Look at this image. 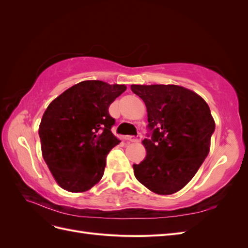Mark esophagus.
<instances>
[{
	"mask_svg": "<svg viewBox=\"0 0 248 248\" xmlns=\"http://www.w3.org/2000/svg\"><path fill=\"white\" fill-rule=\"evenodd\" d=\"M141 138H142L141 134L139 133L138 136H126V137H125V140H130V141H139V140H141Z\"/></svg>",
	"mask_w": 248,
	"mask_h": 248,
	"instance_id": "esophagus-1",
	"label": "esophagus"
}]
</instances>
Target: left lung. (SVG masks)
Here are the masks:
<instances>
[{"label": "left lung", "instance_id": "1", "mask_svg": "<svg viewBox=\"0 0 248 248\" xmlns=\"http://www.w3.org/2000/svg\"><path fill=\"white\" fill-rule=\"evenodd\" d=\"M148 111L147 156L133 164L134 176L148 189L172 194L188 183L210 150L215 123L206 101L176 85H132Z\"/></svg>", "mask_w": 248, "mask_h": 248}]
</instances>
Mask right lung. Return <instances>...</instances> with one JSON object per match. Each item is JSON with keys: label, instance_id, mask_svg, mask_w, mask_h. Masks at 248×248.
I'll return each instance as SVG.
<instances>
[{"label": "right lung", "instance_id": "add662e5", "mask_svg": "<svg viewBox=\"0 0 248 248\" xmlns=\"http://www.w3.org/2000/svg\"><path fill=\"white\" fill-rule=\"evenodd\" d=\"M124 85L84 80L66 90L44 111L39 137L44 161L63 189L89 190L102 178L107 156L120 141L108 108Z\"/></svg>", "mask_w": 248, "mask_h": 248}]
</instances>
